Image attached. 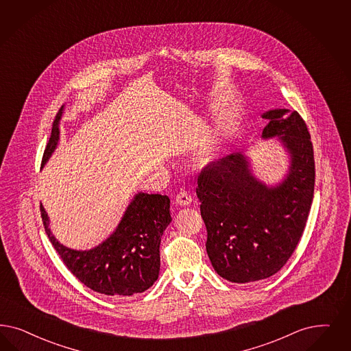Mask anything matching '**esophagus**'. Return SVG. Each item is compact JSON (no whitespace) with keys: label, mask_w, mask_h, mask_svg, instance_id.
<instances>
[{"label":"esophagus","mask_w":351,"mask_h":351,"mask_svg":"<svg viewBox=\"0 0 351 351\" xmlns=\"http://www.w3.org/2000/svg\"><path fill=\"white\" fill-rule=\"evenodd\" d=\"M175 202H176V205H191V202H192V197H191V194H188L186 192H180V193L176 195Z\"/></svg>","instance_id":"obj_1"}]
</instances>
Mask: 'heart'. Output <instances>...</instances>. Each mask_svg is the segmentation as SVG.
<instances>
[{
  "mask_svg": "<svg viewBox=\"0 0 351 351\" xmlns=\"http://www.w3.org/2000/svg\"><path fill=\"white\" fill-rule=\"evenodd\" d=\"M221 149V133L219 128H213L206 134L195 150V160L201 166H208L218 159Z\"/></svg>",
  "mask_w": 351,
  "mask_h": 351,
  "instance_id": "obj_1",
  "label": "heart"
}]
</instances>
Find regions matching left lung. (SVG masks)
<instances>
[{
    "mask_svg": "<svg viewBox=\"0 0 351 351\" xmlns=\"http://www.w3.org/2000/svg\"><path fill=\"white\" fill-rule=\"evenodd\" d=\"M263 140L278 141L288 169L278 182H263L246 153L207 166L195 189L207 230L211 265L230 282L269 278L288 262L301 240L313 204L314 150L297 111L271 110Z\"/></svg>",
    "mask_w": 351,
    "mask_h": 351,
    "instance_id": "left-lung-1",
    "label": "left lung"
}]
</instances>
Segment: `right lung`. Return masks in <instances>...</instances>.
Here are the masks:
<instances>
[{
    "instance_id": "obj_1",
    "label": "right lung",
    "mask_w": 351,
    "mask_h": 351,
    "mask_svg": "<svg viewBox=\"0 0 351 351\" xmlns=\"http://www.w3.org/2000/svg\"><path fill=\"white\" fill-rule=\"evenodd\" d=\"M63 112L64 105L53 123L43 167L60 143ZM40 208L49 240L73 276L88 288L106 295L127 297L145 291L157 281L160 239L172 220L167 195L137 192L109 237L88 250L71 249L58 241L49 227L48 213L44 206Z\"/></svg>"
}]
</instances>
